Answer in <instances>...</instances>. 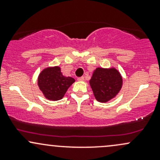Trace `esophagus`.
<instances>
[{
  "label": "esophagus",
  "mask_w": 160,
  "mask_h": 160,
  "mask_svg": "<svg viewBox=\"0 0 160 160\" xmlns=\"http://www.w3.org/2000/svg\"><path fill=\"white\" fill-rule=\"evenodd\" d=\"M78 81H83L84 78H83V77H80V78H78Z\"/></svg>",
  "instance_id": "esophagus-1"
}]
</instances>
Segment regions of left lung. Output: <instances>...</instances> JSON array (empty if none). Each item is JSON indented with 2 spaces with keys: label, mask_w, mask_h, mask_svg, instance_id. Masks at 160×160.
<instances>
[{
  "label": "left lung",
  "mask_w": 160,
  "mask_h": 160,
  "mask_svg": "<svg viewBox=\"0 0 160 160\" xmlns=\"http://www.w3.org/2000/svg\"><path fill=\"white\" fill-rule=\"evenodd\" d=\"M95 99L105 103L114 98L122 86V75L114 67L96 68L89 80Z\"/></svg>",
  "instance_id": "1"
}]
</instances>
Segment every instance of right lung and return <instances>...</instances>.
<instances>
[{"instance_id":"obj_1","label":"right lung","mask_w":160,"mask_h":160,"mask_svg":"<svg viewBox=\"0 0 160 160\" xmlns=\"http://www.w3.org/2000/svg\"><path fill=\"white\" fill-rule=\"evenodd\" d=\"M75 82L71 77H65L59 66L47 67L38 75V86L45 98L49 101L60 100L68 88Z\"/></svg>"}]
</instances>
